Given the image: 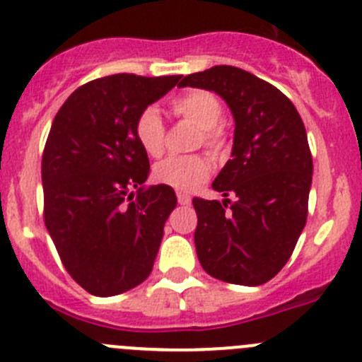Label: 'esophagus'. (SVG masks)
<instances>
[{
  "mask_svg": "<svg viewBox=\"0 0 362 362\" xmlns=\"http://www.w3.org/2000/svg\"><path fill=\"white\" fill-rule=\"evenodd\" d=\"M177 201H179V204L188 206L192 202V197L188 194H185V192H177Z\"/></svg>",
  "mask_w": 362,
  "mask_h": 362,
  "instance_id": "obj_1",
  "label": "esophagus"
}]
</instances>
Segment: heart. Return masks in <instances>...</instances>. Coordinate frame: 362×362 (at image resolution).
Here are the masks:
<instances>
[{"label":"heart","mask_w":362,"mask_h":362,"mask_svg":"<svg viewBox=\"0 0 362 362\" xmlns=\"http://www.w3.org/2000/svg\"><path fill=\"white\" fill-rule=\"evenodd\" d=\"M172 108L179 117L190 120L202 129V144L215 149L220 144V133L215 127L222 122V103L206 90H192L172 101ZM135 136L149 156H160L165 142V124L154 106L142 110L135 122ZM154 179L175 190L188 192L202 183L209 174L208 158L201 154H170L154 165Z\"/></svg>","instance_id":"1"}]
</instances>
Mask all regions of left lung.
Masks as SVG:
<instances>
[{
  "label": "left lung",
  "instance_id": "left-lung-1",
  "mask_svg": "<svg viewBox=\"0 0 362 362\" xmlns=\"http://www.w3.org/2000/svg\"><path fill=\"white\" fill-rule=\"evenodd\" d=\"M179 87L215 92L235 119L230 160L211 185L223 201L194 199L201 267L223 282L259 286L288 263L308 218L313 158L304 122L279 88L233 65L185 76Z\"/></svg>",
  "mask_w": 362,
  "mask_h": 362
}]
</instances>
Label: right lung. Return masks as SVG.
Here are the masks:
<instances>
[{
	"label": "right lung",
	"mask_w": 362,
	"mask_h": 362,
	"mask_svg": "<svg viewBox=\"0 0 362 362\" xmlns=\"http://www.w3.org/2000/svg\"><path fill=\"white\" fill-rule=\"evenodd\" d=\"M179 78L88 81L51 124L42 154L44 222L65 270L95 297L132 290L153 270L177 199L167 185H144L149 158L135 122Z\"/></svg>",
	"instance_id": "add662e5"
}]
</instances>
